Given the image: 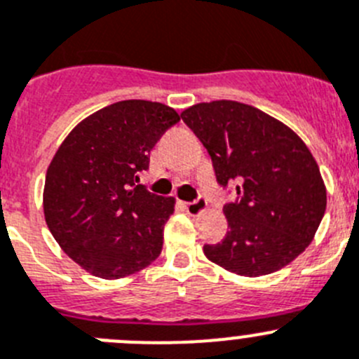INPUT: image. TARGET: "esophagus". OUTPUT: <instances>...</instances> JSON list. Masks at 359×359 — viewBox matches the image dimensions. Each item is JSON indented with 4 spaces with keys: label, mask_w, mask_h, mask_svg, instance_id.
<instances>
[{
    "label": "esophagus",
    "mask_w": 359,
    "mask_h": 359,
    "mask_svg": "<svg viewBox=\"0 0 359 359\" xmlns=\"http://www.w3.org/2000/svg\"><path fill=\"white\" fill-rule=\"evenodd\" d=\"M184 208H186V211L189 212V215H198V212H202L203 209L208 208V200L202 198V196H198L196 200H193V202H186L184 203Z\"/></svg>",
    "instance_id": "obj_1"
}]
</instances>
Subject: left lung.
<instances>
[{
  "instance_id": "8db88e82",
  "label": "left lung",
  "mask_w": 359,
  "mask_h": 359,
  "mask_svg": "<svg viewBox=\"0 0 359 359\" xmlns=\"http://www.w3.org/2000/svg\"><path fill=\"white\" fill-rule=\"evenodd\" d=\"M208 150L216 182L234 186L224 241L203 245L209 261L257 277L292 263L325 212L318 164L299 135L259 109L232 100L196 103L180 114Z\"/></svg>"
}]
</instances>
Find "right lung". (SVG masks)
I'll list each match as a JSON object with an SVG mask.
<instances>
[{
    "instance_id": "add662e5",
    "label": "right lung",
    "mask_w": 359,
    "mask_h": 359,
    "mask_svg": "<svg viewBox=\"0 0 359 359\" xmlns=\"http://www.w3.org/2000/svg\"><path fill=\"white\" fill-rule=\"evenodd\" d=\"M179 119L163 103L125 100L83 119L55 154L44 218L62 250L93 276L119 279L159 257L175 200L137 182L150 150Z\"/></svg>"
}]
</instances>
